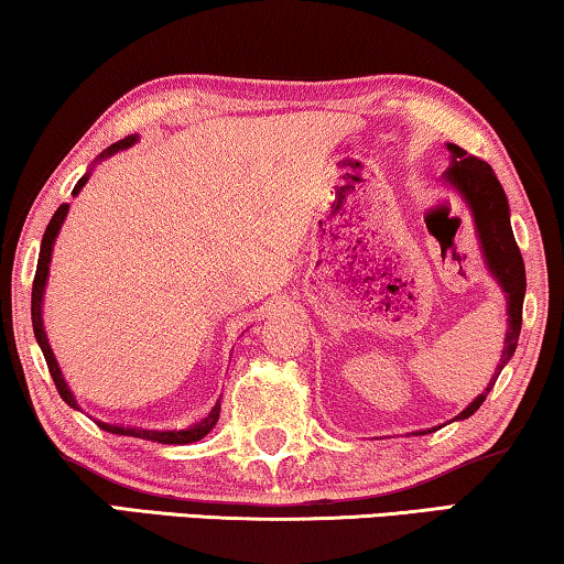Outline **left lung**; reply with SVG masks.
Returning <instances> with one entry per match:
<instances>
[{
    "label": "left lung",
    "mask_w": 564,
    "mask_h": 564,
    "mask_svg": "<svg viewBox=\"0 0 564 564\" xmlns=\"http://www.w3.org/2000/svg\"><path fill=\"white\" fill-rule=\"evenodd\" d=\"M446 149L452 151V166L446 169L444 180L467 199L469 210H473L477 238H480L485 261H488L490 274L496 276L500 288L506 292L508 300V330H506V349L500 357V365L492 375L488 388L482 395H477L457 419H469L477 408L485 403L488 392L496 384L500 369L508 365V359L513 357L516 344H519L521 334V313H523V292H527V269H523V259L516 243L511 218H508V199L506 192L500 187L498 176L492 174L488 161H480L469 156L459 145L446 143Z\"/></svg>",
    "instance_id": "8db88e82"
}]
</instances>
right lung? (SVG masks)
I'll return each instance as SVG.
<instances>
[{"label":"right lung","instance_id":"add662e5","mask_svg":"<svg viewBox=\"0 0 564 564\" xmlns=\"http://www.w3.org/2000/svg\"><path fill=\"white\" fill-rule=\"evenodd\" d=\"M133 143H135V135L122 138V141L112 143L110 149H107L99 159L112 156V153H118V151H122V149H128V145H133ZM87 180H89V174H84L82 180L76 182L74 195L84 187V184H87ZM66 213H68V205L64 203V205L58 207L56 213H53V218H51V223H48V228H45V234H43L41 257H37V269H35V280H33V305H30V313H33V330H35L37 344H41V351H43V357H45V365H48V372H51V377H53V384H56L58 395L64 398L68 405L76 408V400H74V395H72V390L66 388L64 377H61V369H58V365H56V357H53V351H51V346H48V338H45L43 318H41L43 288H45V280H48V264H51L53 241H56L58 228H61V223H64ZM218 413H220V408L215 405V408H213V413L207 415V419H205L203 423H197V426L184 429V431H149V429L115 426V423H99V421H97V426H99V429H105V431H110V434H118V436H135V438H145V442H159V444H192V442H199V438L210 434V429L215 426V421H218Z\"/></svg>","mask_w":564,"mask_h":564}]
</instances>
